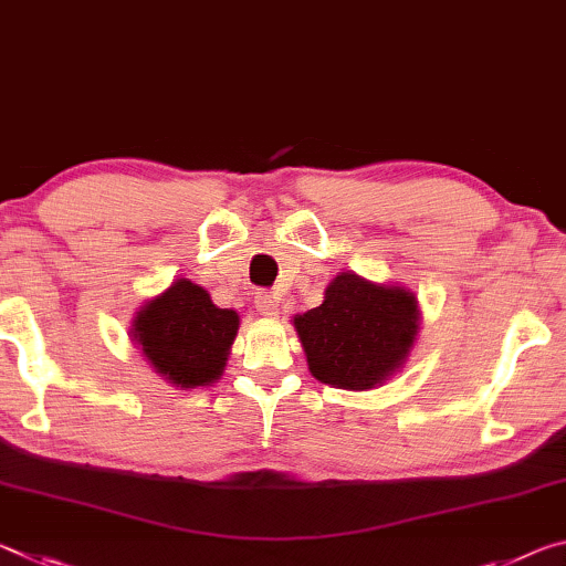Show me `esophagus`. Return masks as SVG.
<instances>
[{
  "label": "esophagus",
  "instance_id": "esophagus-1",
  "mask_svg": "<svg viewBox=\"0 0 566 566\" xmlns=\"http://www.w3.org/2000/svg\"><path fill=\"white\" fill-rule=\"evenodd\" d=\"M255 308L265 318H277V313H281V308H277V295H273V293H258Z\"/></svg>",
  "mask_w": 566,
  "mask_h": 566
}]
</instances>
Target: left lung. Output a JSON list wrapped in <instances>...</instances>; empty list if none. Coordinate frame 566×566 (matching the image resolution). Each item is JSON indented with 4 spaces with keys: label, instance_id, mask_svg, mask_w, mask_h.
Returning <instances> with one entry per match:
<instances>
[{
    "label": "left lung",
    "instance_id": "8db88e82",
    "mask_svg": "<svg viewBox=\"0 0 566 566\" xmlns=\"http://www.w3.org/2000/svg\"><path fill=\"white\" fill-rule=\"evenodd\" d=\"M293 326L308 370L321 384L370 391L406 366L421 311L406 285L374 283L344 271L328 283L318 308L298 313Z\"/></svg>",
    "mask_w": 566,
    "mask_h": 566
}]
</instances>
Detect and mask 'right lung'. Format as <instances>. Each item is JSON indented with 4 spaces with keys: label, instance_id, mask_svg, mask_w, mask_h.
Instances as JSON below:
<instances>
[{
    "label": "right lung",
    "instance_id": "add662e5",
    "mask_svg": "<svg viewBox=\"0 0 566 566\" xmlns=\"http://www.w3.org/2000/svg\"><path fill=\"white\" fill-rule=\"evenodd\" d=\"M238 326L233 308H218L202 285L178 277L140 305L129 336L155 374L190 391L212 386L222 376Z\"/></svg>",
    "mask_w": 566,
    "mask_h": 566
}]
</instances>
